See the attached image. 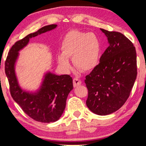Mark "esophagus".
<instances>
[{
	"label": "esophagus",
	"instance_id": "1",
	"mask_svg": "<svg viewBox=\"0 0 146 146\" xmlns=\"http://www.w3.org/2000/svg\"><path fill=\"white\" fill-rule=\"evenodd\" d=\"M73 84H74V87H77L80 86L82 84V81L76 78H75L73 79Z\"/></svg>",
	"mask_w": 146,
	"mask_h": 146
}]
</instances>
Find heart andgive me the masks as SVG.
<instances>
[{
    "mask_svg": "<svg viewBox=\"0 0 146 146\" xmlns=\"http://www.w3.org/2000/svg\"><path fill=\"white\" fill-rule=\"evenodd\" d=\"M62 54L57 61L64 69L70 68L69 58H72L75 68L84 72L92 71L98 65L102 54V44L94 33L74 30L68 33L61 44Z\"/></svg>",
    "mask_w": 146,
    "mask_h": 146,
    "instance_id": "b5f03b06",
    "label": "heart"
}]
</instances>
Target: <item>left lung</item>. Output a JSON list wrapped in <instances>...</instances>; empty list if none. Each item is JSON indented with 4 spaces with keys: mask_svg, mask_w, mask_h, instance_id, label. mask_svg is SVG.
I'll list each match as a JSON object with an SVG mask.
<instances>
[{
    "mask_svg": "<svg viewBox=\"0 0 146 146\" xmlns=\"http://www.w3.org/2000/svg\"><path fill=\"white\" fill-rule=\"evenodd\" d=\"M100 30L109 46L84 82L88 108L96 114L106 115L119 110L129 98L137 76V57L133 43L124 35Z\"/></svg>",
    "mask_w": 146,
    "mask_h": 146,
    "instance_id": "1",
    "label": "left lung"
}]
</instances>
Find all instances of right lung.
Here are the masks:
<instances>
[{"label":"right lung","instance_id":"1","mask_svg":"<svg viewBox=\"0 0 146 146\" xmlns=\"http://www.w3.org/2000/svg\"><path fill=\"white\" fill-rule=\"evenodd\" d=\"M56 27V25L45 26L17 41L10 50L5 62V73L13 100L29 117L43 123L54 122L61 117L68 96L73 89L72 78L69 75L58 76L48 71L44 74L40 86L36 91H27L20 86L15 66L19 51L27 46L30 39Z\"/></svg>","mask_w":146,"mask_h":146}]
</instances>
